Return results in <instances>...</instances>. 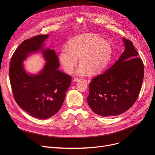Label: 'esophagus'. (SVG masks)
Here are the masks:
<instances>
[{
  "mask_svg": "<svg viewBox=\"0 0 155 155\" xmlns=\"http://www.w3.org/2000/svg\"><path fill=\"white\" fill-rule=\"evenodd\" d=\"M80 80H81V79L78 78H75L73 79V82H80Z\"/></svg>",
  "mask_w": 155,
  "mask_h": 155,
  "instance_id": "esophagus-1",
  "label": "esophagus"
}]
</instances>
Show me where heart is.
Segmentation results:
<instances>
[{
    "mask_svg": "<svg viewBox=\"0 0 155 155\" xmlns=\"http://www.w3.org/2000/svg\"><path fill=\"white\" fill-rule=\"evenodd\" d=\"M110 44L95 34L85 33L72 38L68 48L63 47L59 54V60L63 70L71 73L76 66L78 58L80 66L77 75H82L88 71L97 74L108 65L112 56Z\"/></svg>",
    "mask_w": 155,
    "mask_h": 155,
    "instance_id": "1",
    "label": "heart"
}]
</instances>
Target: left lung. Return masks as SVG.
I'll return each instance as SVG.
<instances>
[{
    "mask_svg": "<svg viewBox=\"0 0 155 155\" xmlns=\"http://www.w3.org/2000/svg\"><path fill=\"white\" fill-rule=\"evenodd\" d=\"M124 51L112 66L93 78L87 101L101 116H115L131 108L140 92L144 65L131 41L123 38Z\"/></svg>",
    "mask_w": 155,
    "mask_h": 155,
    "instance_id": "8db88e82",
    "label": "left lung"
}]
</instances>
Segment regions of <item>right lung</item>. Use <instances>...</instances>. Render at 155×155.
<instances>
[{
	"label": "right lung",
	"instance_id": "add662e5",
	"mask_svg": "<svg viewBox=\"0 0 155 155\" xmlns=\"http://www.w3.org/2000/svg\"><path fill=\"white\" fill-rule=\"evenodd\" d=\"M49 35L26 39L18 46L10 62L9 78L14 97L19 106L32 117L46 119L59 111L71 78L58 70L60 63L54 51L45 48ZM40 52L46 63L36 74L27 72L23 62L32 54Z\"/></svg>",
	"mask_w": 155,
	"mask_h": 155
}]
</instances>
